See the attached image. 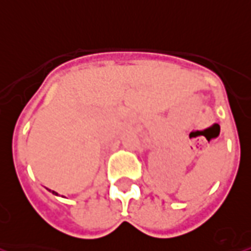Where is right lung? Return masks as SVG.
<instances>
[{
    "instance_id": "1",
    "label": "right lung",
    "mask_w": 251,
    "mask_h": 251,
    "mask_svg": "<svg viewBox=\"0 0 251 251\" xmlns=\"http://www.w3.org/2000/svg\"><path fill=\"white\" fill-rule=\"evenodd\" d=\"M50 192H51L52 194H57V193H55V192H52V190H50ZM57 196H58V194H57Z\"/></svg>"
}]
</instances>
